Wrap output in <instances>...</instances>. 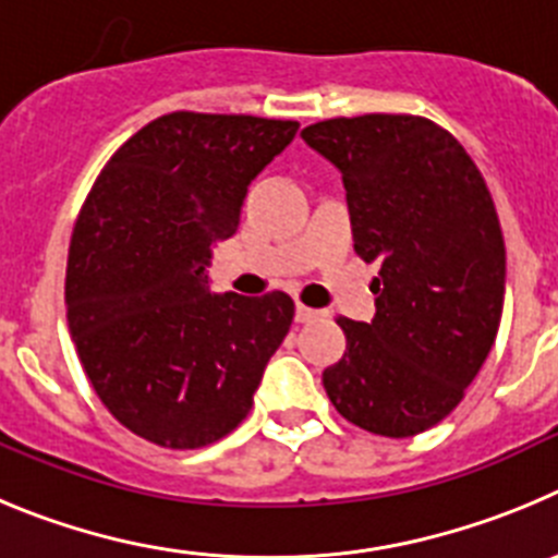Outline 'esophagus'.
<instances>
[{
	"instance_id": "1",
	"label": "esophagus",
	"mask_w": 558,
	"mask_h": 558,
	"mask_svg": "<svg viewBox=\"0 0 558 558\" xmlns=\"http://www.w3.org/2000/svg\"><path fill=\"white\" fill-rule=\"evenodd\" d=\"M294 316H298V323H314V319H319V316H323V311H314V308H308V305L298 303Z\"/></svg>"
}]
</instances>
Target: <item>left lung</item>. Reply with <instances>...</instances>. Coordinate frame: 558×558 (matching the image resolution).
<instances>
[{"instance_id": "left-lung-1", "label": "left lung", "mask_w": 558, "mask_h": 558, "mask_svg": "<svg viewBox=\"0 0 558 558\" xmlns=\"http://www.w3.org/2000/svg\"><path fill=\"white\" fill-rule=\"evenodd\" d=\"M300 135L341 172L355 253L380 264L373 323L336 319L348 350L325 391L369 434H423L461 403L498 336L506 244L489 189L423 117L325 119Z\"/></svg>"}]
</instances>
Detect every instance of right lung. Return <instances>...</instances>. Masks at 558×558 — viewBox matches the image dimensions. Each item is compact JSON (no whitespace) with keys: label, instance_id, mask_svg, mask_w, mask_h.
<instances>
[{"label":"right lung","instance_id":"1","mask_svg":"<svg viewBox=\"0 0 558 558\" xmlns=\"http://www.w3.org/2000/svg\"><path fill=\"white\" fill-rule=\"evenodd\" d=\"M298 128L167 113L113 153L80 208L66 267L80 364L105 409L160 448L228 436L289 333V294H210L205 267L239 228L247 185Z\"/></svg>","mask_w":558,"mask_h":558}]
</instances>
